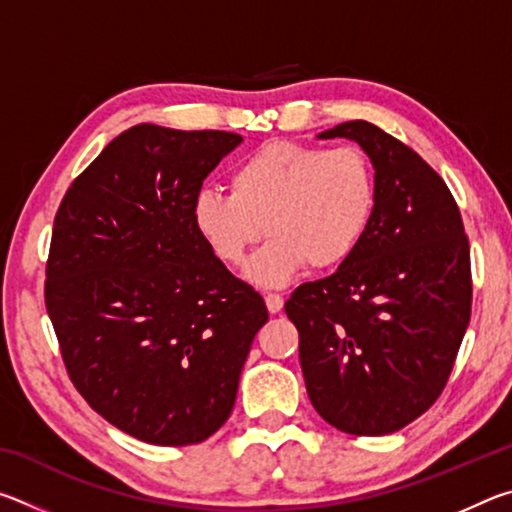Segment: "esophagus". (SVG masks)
<instances>
[{
    "label": "esophagus",
    "mask_w": 512,
    "mask_h": 512,
    "mask_svg": "<svg viewBox=\"0 0 512 512\" xmlns=\"http://www.w3.org/2000/svg\"><path fill=\"white\" fill-rule=\"evenodd\" d=\"M264 300H266V309L271 311V314H280L282 307H284L282 296H277V293H268Z\"/></svg>",
    "instance_id": "obj_1"
}]
</instances>
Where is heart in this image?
Returning a JSON list of instances; mask_svg holds the SVG:
<instances>
[{"label": "heart", "mask_w": 512, "mask_h": 512, "mask_svg": "<svg viewBox=\"0 0 512 512\" xmlns=\"http://www.w3.org/2000/svg\"><path fill=\"white\" fill-rule=\"evenodd\" d=\"M194 225L228 266L250 259L257 287H282L302 268L334 271L348 264L377 212V178L359 149H320L268 142L230 173V194L203 189L194 198Z\"/></svg>", "instance_id": "heart-1"}]
</instances>
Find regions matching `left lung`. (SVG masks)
<instances>
[{
	"label": "left lung",
	"mask_w": 512,
	"mask_h": 512,
	"mask_svg": "<svg viewBox=\"0 0 512 512\" xmlns=\"http://www.w3.org/2000/svg\"><path fill=\"white\" fill-rule=\"evenodd\" d=\"M316 137L361 146L377 212L350 262L300 284L284 311L320 418L352 436H386L447 384L470 323V246L454 196L409 146L361 119Z\"/></svg>",
	"instance_id": "1"
}]
</instances>
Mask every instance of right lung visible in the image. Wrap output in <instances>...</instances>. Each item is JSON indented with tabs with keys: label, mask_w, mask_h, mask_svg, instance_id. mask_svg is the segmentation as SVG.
Returning a JSON list of instances; mask_svg holds the SVG:
<instances>
[{
	"label": "right lung",
	"mask_w": 512,
	"mask_h": 512,
	"mask_svg": "<svg viewBox=\"0 0 512 512\" xmlns=\"http://www.w3.org/2000/svg\"><path fill=\"white\" fill-rule=\"evenodd\" d=\"M244 137L137 124L67 189L45 302L69 377L128 436L183 447L230 418L268 320L194 225L203 180Z\"/></svg>",
	"instance_id": "add662e5"
}]
</instances>
